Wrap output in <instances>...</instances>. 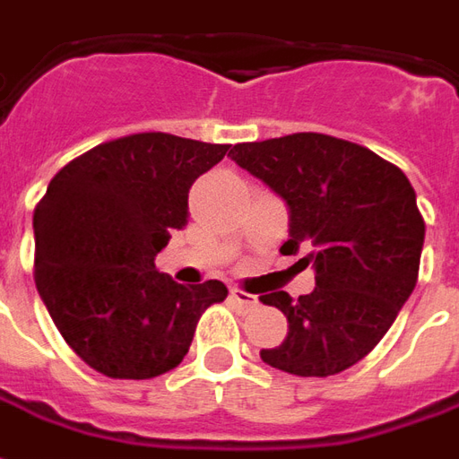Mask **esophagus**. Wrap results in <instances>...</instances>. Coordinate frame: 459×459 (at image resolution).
I'll use <instances>...</instances> for the list:
<instances>
[{"label":"esophagus","instance_id":"esophagus-1","mask_svg":"<svg viewBox=\"0 0 459 459\" xmlns=\"http://www.w3.org/2000/svg\"><path fill=\"white\" fill-rule=\"evenodd\" d=\"M230 297H232V301H235L237 307L245 308V311H252V308L259 307V301H256V297H252V294H247V291H242V289H232L230 291Z\"/></svg>","mask_w":459,"mask_h":459}]
</instances>
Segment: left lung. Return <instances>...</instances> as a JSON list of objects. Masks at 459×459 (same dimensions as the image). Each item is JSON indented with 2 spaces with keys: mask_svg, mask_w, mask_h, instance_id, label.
I'll list each match as a JSON object with an SVG mask.
<instances>
[{
  "mask_svg": "<svg viewBox=\"0 0 459 459\" xmlns=\"http://www.w3.org/2000/svg\"><path fill=\"white\" fill-rule=\"evenodd\" d=\"M230 158L289 207L281 255L304 252L316 289L264 294L289 321L262 360L294 376H336L376 349L415 289L425 222L401 168L324 133L237 143Z\"/></svg>",
  "mask_w": 459,
  "mask_h": 459,
  "instance_id": "obj_1",
  "label": "left lung"
}]
</instances>
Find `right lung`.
<instances>
[{"label": "right lung", "instance_id": "obj_1", "mask_svg": "<svg viewBox=\"0 0 459 459\" xmlns=\"http://www.w3.org/2000/svg\"><path fill=\"white\" fill-rule=\"evenodd\" d=\"M230 145L170 133L100 143L64 165L34 210V281L74 353L108 378H155L190 349L217 279L183 287L155 256L187 224V193Z\"/></svg>", "mask_w": 459, "mask_h": 459}]
</instances>
